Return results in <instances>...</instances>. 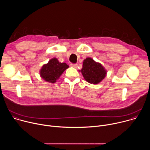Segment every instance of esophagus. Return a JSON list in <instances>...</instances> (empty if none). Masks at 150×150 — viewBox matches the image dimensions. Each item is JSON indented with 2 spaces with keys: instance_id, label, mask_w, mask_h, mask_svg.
Masks as SVG:
<instances>
[{
  "instance_id": "esophagus-1",
  "label": "esophagus",
  "mask_w": 150,
  "mask_h": 150,
  "mask_svg": "<svg viewBox=\"0 0 150 150\" xmlns=\"http://www.w3.org/2000/svg\"><path fill=\"white\" fill-rule=\"evenodd\" d=\"M71 67H74V68H77L78 65H77V64H72V63H71Z\"/></svg>"
}]
</instances>
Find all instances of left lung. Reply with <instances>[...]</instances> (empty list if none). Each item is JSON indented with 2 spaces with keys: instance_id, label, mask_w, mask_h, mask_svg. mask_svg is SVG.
<instances>
[{
  "instance_id": "left-lung-1",
  "label": "left lung",
  "mask_w": 150,
  "mask_h": 150,
  "mask_svg": "<svg viewBox=\"0 0 150 150\" xmlns=\"http://www.w3.org/2000/svg\"><path fill=\"white\" fill-rule=\"evenodd\" d=\"M84 79L88 82L97 84L101 82L106 75V71L100 63L87 57L83 62L82 68L80 71Z\"/></svg>"
}]
</instances>
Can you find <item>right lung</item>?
<instances>
[{"instance_id":"obj_1","label":"right lung","mask_w":150,"mask_h":150,"mask_svg":"<svg viewBox=\"0 0 150 150\" xmlns=\"http://www.w3.org/2000/svg\"><path fill=\"white\" fill-rule=\"evenodd\" d=\"M69 66L66 63H60L56 58H53L42 66L40 70L41 77L45 81L54 83Z\"/></svg>"}]
</instances>
